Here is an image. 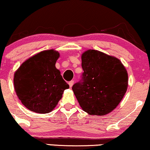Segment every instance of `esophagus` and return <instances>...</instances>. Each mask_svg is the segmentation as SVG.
Returning <instances> with one entry per match:
<instances>
[{
    "label": "esophagus",
    "mask_w": 150,
    "mask_h": 150,
    "mask_svg": "<svg viewBox=\"0 0 150 150\" xmlns=\"http://www.w3.org/2000/svg\"><path fill=\"white\" fill-rule=\"evenodd\" d=\"M68 84H69V85H70V87H73V84H74V81H73V80H71V81H70V82H68Z\"/></svg>",
    "instance_id": "34e87169"
}]
</instances>
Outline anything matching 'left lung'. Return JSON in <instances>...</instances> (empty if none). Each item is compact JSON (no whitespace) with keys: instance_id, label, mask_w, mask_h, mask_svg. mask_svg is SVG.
<instances>
[{"instance_id":"1","label":"left lung","mask_w":150,"mask_h":150,"mask_svg":"<svg viewBox=\"0 0 150 150\" xmlns=\"http://www.w3.org/2000/svg\"><path fill=\"white\" fill-rule=\"evenodd\" d=\"M81 80L72 89L81 108L90 115L104 116L119 104L128 88V73L118 58L96 50L82 55Z\"/></svg>"}]
</instances>
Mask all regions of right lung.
<instances>
[{"instance_id": "right-lung-1", "label": "right lung", "mask_w": 150, "mask_h": 150, "mask_svg": "<svg viewBox=\"0 0 150 150\" xmlns=\"http://www.w3.org/2000/svg\"><path fill=\"white\" fill-rule=\"evenodd\" d=\"M59 53L48 50L34 55L20 65L14 75V87L22 104L39 113L51 112L69 85L56 69Z\"/></svg>"}]
</instances>
